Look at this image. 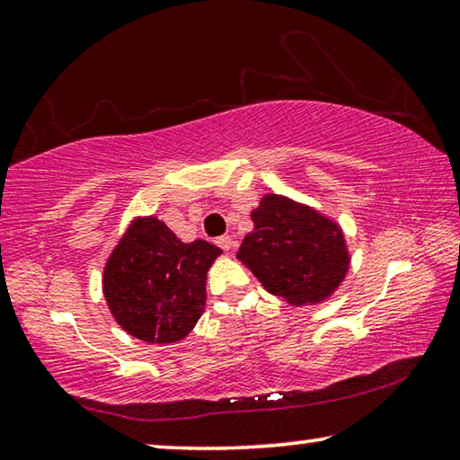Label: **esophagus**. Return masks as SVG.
Returning a JSON list of instances; mask_svg holds the SVG:
<instances>
[{"label": "esophagus", "mask_w": 460, "mask_h": 460, "mask_svg": "<svg viewBox=\"0 0 460 460\" xmlns=\"http://www.w3.org/2000/svg\"><path fill=\"white\" fill-rule=\"evenodd\" d=\"M218 247H221V250H225V252H229L231 247H233V239L229 237V235H221V237H217V242H215Z\"/></svg>", "instance_id": "1"}]
</instances>
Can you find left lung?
Masks as SVG:
<instances>
[{
    "mask_svg": "<svg viewBox=\"0 0 460 460\" xmlns=\"http://www.w3.org/2000/svg\"><path fill=\"white\" fill-rule=\"evenodd\" d=\"M252 221L253 231L243 237L237 260L270 295L295 307L315 305L346 279V237L330 217L288 196L264 194Z\"/></svg>",
    "mask_w": 460,
    "mask_h": 460,
    "instance_id": "8db88e82",
    "label": "left lung"
}]
</instances>
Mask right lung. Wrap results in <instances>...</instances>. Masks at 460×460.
I'll return each mask as SVG.
<instances>
[{"mask_svg":"<svg viewBox=\"0 0 460 460\" xmlns=\"http://www.w3.org/2000/svg\"><path fill=\"white\" fill-rule=\"evenodd\" d=\"M217 245L184 243L157 217H137L108 258L104 298L122 330L149 344H173L194 330L207 305Z\"/></svg>","mask_w":460,"mask_h":460,"instance_id":"1","label":"right lung"}]
</instances>
